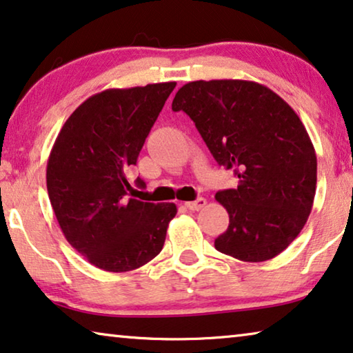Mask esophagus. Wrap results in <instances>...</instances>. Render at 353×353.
<instances>
[{"label":"esophagus","instance_id":"obj_1","mask_svg":"<svg viewBox=\"0 0 353 353\" xmlns=\"http://www.w3.org/2000/svg\"><path fill=\"white\" fill-rule=\"evenodd\" d=\"M206 203L208 201L204 198H198V199H194V201L185 203V206L190 210H199V209H203L204 206H206Z\"/></svg>","mask_w":353,"mask_h":353}]
</instances>
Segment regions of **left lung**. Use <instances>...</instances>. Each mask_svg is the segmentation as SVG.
<instances>
[{
  "mask_svg": "<svg viewBox=\"0 0 353 353\" xmlns=\"http://www.w3.org/2000/svg\"><path fill=\"white\" fill-rule=\"evenodd\" d=\"M172 110L190 117L238 187L215 193L230 225L215 249L241 261L274 259L307 222L317 157L296 112L271 88L239 79L194 81L179 88Z\"/></svg>",
  "mask_w": 353,
  "mask_h": 353,
  "instance_id": "left-lung-1",
  "label": "left lung"
}]
</instances>
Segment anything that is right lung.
Here are the masks:
<instances>
[{"label":"right lung","instance_id":"add662e5","mask_svg":"<svg viewBox=\"0 0 353 353\" xmlns=\"http://www.w3.org/2000/svg\"><path fill=\"white\" fill-rule=\"evenodd\" d=\"M176 82L108 88L85 99L61 126L47 160V192L68 243L109 272L138 270L165 244L174 203L133 196L126 171Z\"/></svg>","mask_w":353,"mask_h":353}]
</instances>
